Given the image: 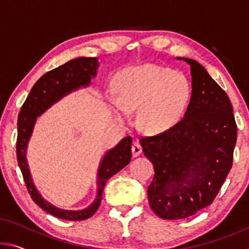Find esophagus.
<instances>
[{
	"instance_id": "esophagus-1",
	"label": "esophagus",
	"mask_w": 249,
	"mask_h": 249,
	"mask_svg": "<svg viewBox=\"0 0 249 249\" xmlns=\"http://www.w3.org/2000/svg\"><path fill=\"white\" fill-rule=\"evenodd\" d=\"M142 145L138 142H135L134 144H133V146H132L133 157H137V156H140L142 154Z\"/></svg>"
}]
</instances>
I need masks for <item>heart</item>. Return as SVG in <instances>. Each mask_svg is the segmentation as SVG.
<instances>
[{
  "label": "heart",
  "mask_w": 249,
  "mask_h": 249,
  "mask_svg": "<svg viewBox=\"0 0 249 249\" xmlns=\"http://www.w3.org/2000/svg\"><path fill=\"white\" fill-rule=\"evenodd\" d=\"M117 96L108 95L112 111L128 117L140 107L138 123L146 132L165 133L182 119L190 100V84L183 74L154 65L130 67L114 78Z\"/></svg>",
  "instance_id": "heart-1"
}]
</instances>
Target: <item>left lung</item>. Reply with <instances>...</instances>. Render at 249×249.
<instances>
[{"label":"left lung","mask_w":249,"mask_h":249,"mask_svg":"<svg viewBox=\"0 0 249 249\" xmlns=\"http://www.w3.org/2000/svg\"><path fill=\"white\" fill-rule=\"evenodd\" d=\"M190 66L191 98L183 119L174 128L141 140L154 165L147 189L156 215L180 220L212 203L233 163L237 137L233 107L225 91L199 62Z\"/></svg>","instance_id":"1"}]
</instances>
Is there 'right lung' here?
<instances>
[{
	"label": "right lung",
	"instance_id": "obj_1",
	"mask_svg": "<svg viewBox=\"0 0 249 249\" xmlns=\"http://www.w3.org/2000/svg\"><path fill=\"white\" fill-rule=\"evenodd\" d=\"M99 68L98 58L79 57L45 73L38 79L25 101L18 119L16 156L19 169L33 201L52 215L68 221H83L91 217L99 209L107 181L127 166L132 158V137L122 140L115 147L108 149L101 159L98 169V191L92 203L82 210H64L45 200L33 182L29 172L26 151L37 117L73 91L90 86Z\"/></svg>",
	"mask_w": 249,
	"mask_h": 249
}]
</instances>
